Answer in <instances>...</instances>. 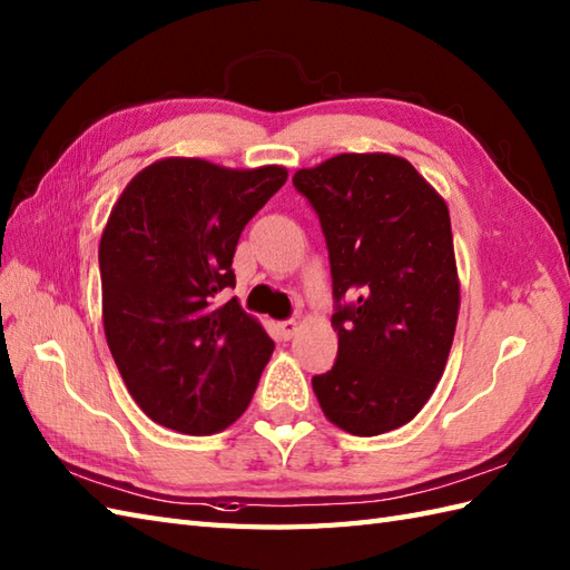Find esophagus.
<instances>
[{"label": "esophagus", "instance_id": "obj_1", "mask_svg": "<svg viewBox=\"0 0 570 570\" xmlns=\"http://www.w3.org/2000/svg\"><path fill=\"white\" fill-rule=\"evenodd\" d=\"M279 330H282V337H284V340H291V337L296 335L298 323H296V321H282V323H279Z\"/></svg>", "mask_w": 570, "mask_h": 570}]
</instances>
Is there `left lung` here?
Returning a JSON list of instances; mask_svg holds the SVG:
<instances>
[{
    "label": "left lung",
    "instance_id": "obj_1",
    "mask_svg": "<svg viewBox=\"0 0 570 570\" xmlns=\"http://www.w3.org/2000/svg\"><path fill=\"white\" fill-rule=\"evenodd\" d=\"M325 235L337 360L313 376L323 413L356 436L413 420L442 379L459 315L449 210L395 155H337L298 169Z\"/></svg>",
    "mask_w": 570,
    "mask_h": 570
}]
</instances>
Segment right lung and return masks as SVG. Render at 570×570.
Segmentation results:
<instances>
[{
  "instance_id": "1",
  "label": "right lung",
  "mask_w": 570,
  "mask_h": 570,
  "mask_svg": "<svg viewBox=\"0 0 570 570\" xmlns=\"http://www.w3.org/2000/svg\"><path fill=\"white\" fill-rule=\"evenodd\" d=\"M284 167L225 169L169 157L124 189L99 245L104 333L134 401L157 425L214 434L245 413L272 337L237 298L245 225Z\"/></svg>"
}]
</instances>
